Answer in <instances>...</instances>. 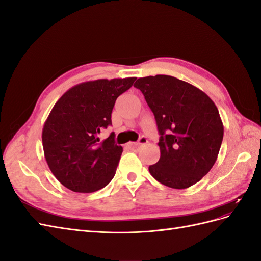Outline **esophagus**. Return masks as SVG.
Here are the masks:
<instances>
[{"label":"esophagus","mask_w":261,"mask_h":261,"mask_svg":"<svg viewBox=\"0 0 261 261\" xmlns=\"http://www.w3.org/2000/svg\"><path fill=\"white\" fill-rule=\"evenodd\" d=\"M147 141H148V139H147L146 137H140L139 140L137 141V143H129L128 145H129L132 148H137V147H139L140 145L147 144Z\"/></svg>","instance_id":"obj_1"}]
</instances>
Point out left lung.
Returning a JSON list of instances; mask_svg holds the SVG:
<instances>
[{"instance_id":"1","label":"left lung","mask_w":261,"mask_h":261,"mask_svg":"<svg viewBox=\"0 0 261 261\" xmlns=\"http://www.w3.org/2000/svg\"><path fill=\"white\" fill-rule=\"evenodd\" d=\"M154 114L160 159L149 172L161 184L184 189L216 163L223 139L218 108L197 87L169 75L138 78L134 84Z\"/></svg>"}]
</instances>
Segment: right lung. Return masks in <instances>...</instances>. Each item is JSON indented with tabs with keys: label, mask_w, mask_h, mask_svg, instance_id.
Listing matches in <instances>:
<instances>
[{
	"label": "right lung",
	"mask_w": 261,
	"mask_h": 261,
	"mask_svg": "<svg viewBox=\"0 0 261 261\" xmlns=\"http://www.w3.org/2000/svg\"><path fill=\"white\" fill-rule=\"evenodd\" d=\"M136 77L97 80L78 84L57 101L44 122L42 146L49 169L62 185L76 193H92L115 175L123 148L111 134H98L111 125L117 97Z\"/></svg>",
	"instance_id": "add662e5"
}]
</instances>
